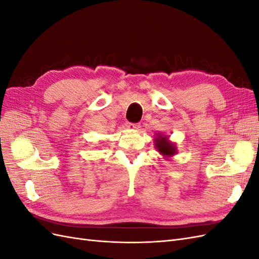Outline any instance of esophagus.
<instances>
[{
	"label": "esophagus",
	"mask_w": 259,
	"mask_h": 259,
	"mask_svg": "<svg viewBox=\"0 0 259 259\" xmlns=\"http://www.w3.org/2000/svg\"><path fill=\"white\" fill-rule=\"evenodd\" d=\"M126 126L131 130H139L140 128V124L139 123H127Z\"/></svg>",
	"instance_id": "34e87169"
}]
</instances>
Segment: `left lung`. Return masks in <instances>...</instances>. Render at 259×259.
<instances>
[{"label": "left lung", "instance_id": "left-lung-1", "mask_svg": "<svg viewBox=\"0 0 259 259\" xmlns=\"http://www.w3.org/2000/svg\"><path fill=\"white\" fill-rule=\"evenodd\" d=\"M154 146L155 149H158V151L165 158H170L174 154H176V146L175 144L170 143L168 140V137L166 136H162L160 134L156 135L154 138Z\"/></svg>", "mask_w": 259, "mask_h": 259}]
</instances>
